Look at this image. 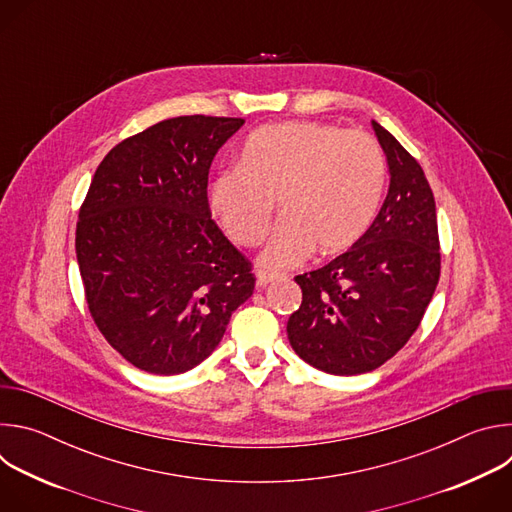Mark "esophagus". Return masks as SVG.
Masks as SVG:
<instances>
[{
    "instance_id": "obj_1",
    "label": "esophagus",
    "mask_w": 512,
    "mask_h": 512,
    "mask_svg": "<svg viewBox=\"0 0 512 512\" xmlns=\"http://www.w3.org/2000/svg\"><path fill=\"white\" fill-rule=\"evenodd\" d=\"M279 275L275 271H267V269H257V285L265 287L267 283L275 281Z\"/></svg>"
}]
</instances>
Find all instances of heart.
Masks as SVG:
<instances>
[{"label":"heart","instance_id":"heart-1","mask_svg":"<svg viewBox=\"0 0 512 512\" xmlns=\"http://www.w3.org/2000/svg\"><path fill=\"white\" fill-rule=\"evenodd\" d=\"M385 190V158L362 131L316 121H287L253 131L241 166L218 174L208 188L212 214L243 247L265 237L275 202V227L261 263L285 269L348 251L369 231Z\"/></svg>","mask_w":512,"mask_h":512}]
</instances>
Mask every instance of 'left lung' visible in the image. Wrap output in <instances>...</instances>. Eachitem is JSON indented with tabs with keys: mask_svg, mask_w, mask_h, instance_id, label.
Segmentation results:
<instances>
[{
	"mask_svg": "<svg viewBox=\"0 0 512 512\" xmlns=\"http://www.w3.org/2000/svg\"><path fill=\"white\" fill-rule=\"evenodd\" d=\"M373 129L389 164L387 198L352 249L296 277L302 306L287 320L296 354L340 377L375 371L407 344L442 267L429 182L385 127Z\"/></svg>",
	"mask_w": 512,
	"mask_h": 512,
	"instance_id": "8db88e82",
	"label": "left lung"
}]
</instances>
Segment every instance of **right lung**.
<instances>
[{
	"label": "right lung",
	"mask_w": 512,
	"mask_h": 512,
	"mask_svg": "<svg viewBox=\"0 0 512 512\" xmlns=\"http://www.w3.org/2000/svg\"><path fill=\"white\" fill-rule=\"evenodd\" d=\"M245 119L184 115L117 143L79 210L77 261L105 340L154 375L194 369L253 296L245 255L210 218L208 170Z\"/></svg>",
	"instance_id": "1"
}]
</instances>
